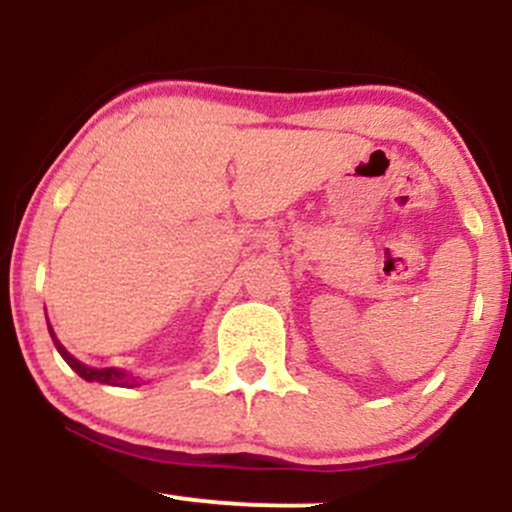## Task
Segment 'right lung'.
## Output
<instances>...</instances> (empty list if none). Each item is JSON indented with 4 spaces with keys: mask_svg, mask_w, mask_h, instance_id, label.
<instances>
[{
    "mask_svg": "<svg viewBox=\"0 0 512 512\" xmlns=\"http://www.w3.org/2000/svg\"><path fill=\"white\" fill-rule=\"evenodd\" d=\"M47 328H50L52 342H54V347H57V352L62 354L64 362L69 364L71 369H74L76 374L83 378V381H88V383L98 381V383H107V386H138L136 378L129 376V374H126V371H122V369H93V366L81 364V362H78V359L74 357V354L66 352V347L62 345V342L57 340V335H54V330H52L50 323H47Z\"/></svg>",
    "mask_w": 512,
    "mask_h": 512,
    "instance_id": "1",
    "label": "right lung"
}]
</instances>
